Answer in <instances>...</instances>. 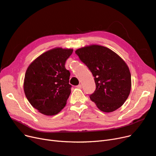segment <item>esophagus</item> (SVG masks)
Here are the masks:
<instances>
[{"label": "esophagus", "instance_id": "esophagus-1", "mask_svg": "<svg viewBox=\"0 0 156 156\" xmlns=\"http://www.w3.org/2000/svg\"><path fill=\"white\" fill-rule=\"evenodd\" d=\"M77 87L78 88H82V85H81V84H79V85L77 86Z\"/></svg>", "mask_w": 156, "mask_h": 156}]
</instances>
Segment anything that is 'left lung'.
<instances>
[{
	"mask_svg": "<svg viewBox=\"0 0 156 156\" xmlns=\"http://www.w3.org/2000/svg\"><path fill=\"white\" fill-rule=\"evenodd\" d=\"M94 77L96 90L90 95L99 109L111 112L120 108L131 91V73L121 57L110 49L91 45L75 51Z\"/></svg>",
	"mask_w": 156,
	"mask_h": 156,
	"instance_id": "8db88e82",
	"label": "left lung"
}]
</instances>
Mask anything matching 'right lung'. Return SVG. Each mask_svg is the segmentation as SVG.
<instances>
[{"instance_id": "obj_1", "label": "right lung", "mask_w": 156, "mask_h": 156, "mask_svg": "<svg viewBox=\"0 0 156 156\" xmlns=\"http://www.w3.org/2000/svg\"><path fill=\"white\" fill-rule=\"evenodd\" d=\"M72 49L56 48L41 54L28 67L23 84L28 101L41 114L55 115L66 104L72 85L65 68Z\"/></svg>"}]
</instances>
